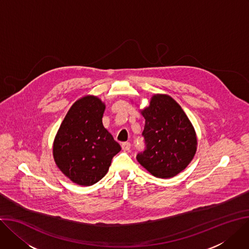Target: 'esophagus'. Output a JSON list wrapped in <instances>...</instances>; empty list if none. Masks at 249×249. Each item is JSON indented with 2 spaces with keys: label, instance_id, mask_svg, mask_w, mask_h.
Segmentation results:
<instances>
[{
  "label": "esophagus",
  "instance_id": "1",
  "mask_svg": "<svg viewBox=\"0 0 249 249\" xmlns=\"http://www.w3.org/2000/svg\"><path fill=\"white\" fill-rule=\"evenodd\" d=\"M121 147H122V149H123L124 151H129L130 148H131V144H130L129 142H125V143H122Z\"/></svg>",
  "mask_w": 249,
  "mask_h": 249
}]
</instances>
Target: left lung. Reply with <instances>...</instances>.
<instances>
[{"mask_svg":"<svg viewBox=\"0 0 249 249\" xmlns=\"http://www.w3.org/2000/svg\"><path fill=\"white\" fill-rule=\"evenodd\" d=\"M141 114L145 150L137 160L149 173L161 178L184 171L196 151V135L186 113L171 96L155 94Z\"/></svg>","mask_w":249,"mask_h":249,"instance_id":"8db88e82","label":"left lung"}]
</instances>
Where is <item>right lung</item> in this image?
<instances>
[{"label": "right lung", "mask_w": 249, "mask_h": 249, "mask_svg": "<svg viewBox=\"0 0 249 249\" xmlns=\"http://www.w3.org/2000/svg\"><path fill=\"white\" fill-rule=\"evenodd\" d=\"M105 104L86 95L67 112L53 142V159L58 169L73 183L92 186L108 172L120 145L104 128Z\"/></svg>", "instance_id": "1"}]
</instances>
